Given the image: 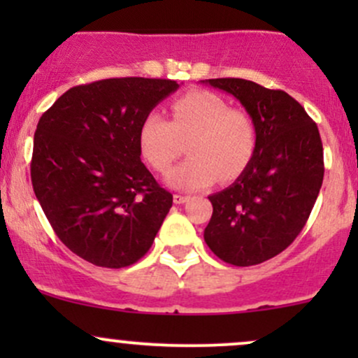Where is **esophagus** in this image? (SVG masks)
<instances>
[{
    "label": "esophagus",
    "mask_w": 358,
    "mask_h": 358,
    "mask_svg": "<svg viewBox=\"0 0 358 358\" xmlns=\"http://www.w3.org/2000/svg\"><path fill=\"white\" fill-rule=\"evenodd\" d=\"M188 200H190V196H188V195H180V193H175V195H173V202L176 205H182L185 202H188Z\"/></svg>",
    "instance_id": "obj_1"
}]
</instances>
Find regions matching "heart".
<instances>
[{
    "instance_id": "obj_1",
    "label": "heart",
    "mask_w": 358,
    "mask_h": 358,
    "mask_svg": "<svg viewBox=\"0 0 358 358\" xmlns=\"http://www.w3.org/2000/svg\"><path fill=\"white\" fill-rule=\"evenodd\" d=\"M173 121L159 110L143 117L138 143L143 158L156 171H165L183 153L190 158L165 176L175 190L195 192L210 187L217 178L231 182L249 166L256 151V126L248 113L231 109L227 101L207 90L180 97L171 106Z\"/></svg>"
}]
</instances>
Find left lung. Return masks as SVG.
I'll return each mask as SVG.
<instances>
[{
    "instance_id": "8db88e82",
    "label": "left lung",
    "mask_w": 358,
    "mask_h": 358,
    "mask_svg": "<svg viewBox=\"0 0 358 358\" xmlns=\"http://www.w3.org/2000/svg\"><path fill=\"white\" fill-rule=\"evenodd\" d=\"M202 82L236 97L257 136L244 173L208 196L213 213L203 239L229 264H261L296 239L313 210L324 173L322 138L313 119L285 90L244 79Z\"/></svg>"
}]
</instances>
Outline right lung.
<instances>
[{
  "label": "right lung",
  "mask_w": 358,
  "mask_h": 358,
  "mask_svg": "<svg viewBox=\"0 0 358 358\" xmlns=\"http://www.w3.org/2000/svg\"><path fill=\"white\" fill-rule=\"evenodd\" d=\"M180 84L122 77L77 85L40 117L31 185L57 237L73 254L126 268L150 250L173 203L143 165V117Z\"/></svg>",
  "instance_id": "add662e5"
}]
</instances>
